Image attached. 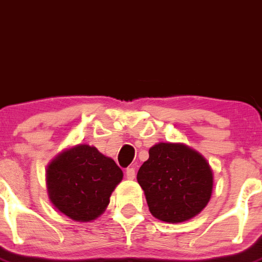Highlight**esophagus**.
Returning <instances> with one entry per match:
<instances>
[{
  "label": "esophagus",
  "mask_w": 262,
  "mask_h": 262,
  "mask_svg": "<svg viewBox=\"0 0 262 262\" xmlns=\"http://www.w3.org/2000/svg\"><path fill=\"white\" fill-rule=\"evenodd\" d=\"M125 175H126L128 179H134L136 178V170L133 167H128V169L125 170Z\"/></svg>",
  "instance_id": "obj_1"
}]
</instances>
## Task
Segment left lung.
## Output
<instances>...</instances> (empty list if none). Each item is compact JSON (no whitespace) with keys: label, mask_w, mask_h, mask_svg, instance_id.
<instances>
[{"label":"left lung","mask_w":262,"mask_h":262,"mask_svg":"<svg viewBox=\"0 0 262 262\" xmlns=\"http://www.w3.org/2000/svg\"><path fill=\"white\" fill-rule=\"evenodd\" d=\"M137 181L151 215L166 223L194 217L212 192V171L198 151L182 144L154 145L141 166Z\"/></svg>","instance_id":"1"}]
</instances>
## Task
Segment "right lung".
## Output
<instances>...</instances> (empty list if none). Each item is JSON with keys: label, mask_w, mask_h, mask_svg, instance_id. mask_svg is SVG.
Masks as SVG:
<instances>
[{"label": "right lung", "mask_w": 262, "mask_h": 262, "mask_svg": "<svg viewBox=\"0 0 262 262\" xmlns=\"http://www.w3.org/2000/svg\"><path fill=\"white\" fill-rule=\"evenodd\" d=\"M122 170L96 147L77 145L59 154L47 169V188L52 204L76 222L101 215Z\"/></svg>", "instance_id": "right-lung-1"}]
</instances>
